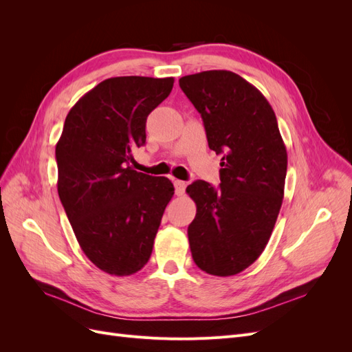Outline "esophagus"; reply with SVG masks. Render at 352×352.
I'll return each instance as SVG.
<instances>
[{"instance_id": "obj_1", "label": "esophagus", "mask_w": 352, "mask_h": 352, "mask_svg": "<svg viewBox=\"0 0 352 352\" xmlns=\"http://www.w3.org/2000/svg\"><path fill=\"white\" fill-rule=\"evenodd\" d=\"M173 184H175L176 195H184V192H185V188H186V182H184V180H179V179H176Z\"/></svg>"}]
</instances>
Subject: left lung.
Returning <instances> with one entry per match:
<instances>
[{
    "label": "left lung",
    "mask_w": 352,
    "mask_h": 352,
    "mask_svg": "<svg viewBox=\"0 0 352 352\" xmlns=\"http://www.w3.org/2000/svg\"><path fill=\"white\" fill-rule=\"evenodd\" d=\"M179 85L202 117L210 150L223 154L217 189L204 180L186 188L197 204L190 252L202 272L238 274L260 257L279 216L286 146L272 105L239 74L207 70Z\"/></svg>",
    "instance_id": "left-lung-1"
}]
</instances>
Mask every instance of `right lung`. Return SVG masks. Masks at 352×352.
Masks as SVG:
<instances>
[{"mask_svg": "<svg viewBox=\"0 0 352 352\" xmlns=\"http://www.w3.org/2000/svg\"><path fill=\"white\" fill-rule=\"evenodd\" d=\"M173 78L105 79L69 111L56 145L58 197L85 255L102 272L131 276L153 252L175 194L167 177L129 166L145 144L146 117L173 88Z\"/></svg>", "mask_w": 352, "mask_h": 352, "instance_id": "right-lung-1", "label": "right lung"}]
</instances>
